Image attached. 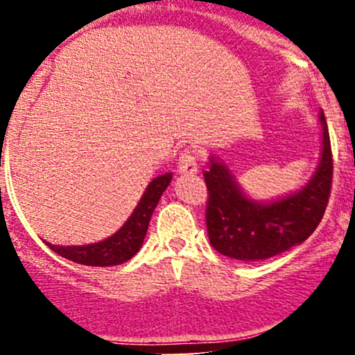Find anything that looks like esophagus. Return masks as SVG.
<instances>
[{"label": "esophagus", "instance_id": "34e87169", "mask_svg": "<svg viewBox=\"0 0 355 355\" xmlns=\"http://www.w3.org/2000/svg\"><path fill=\"white\" fill-rule=\"evenodd\" d=\"M178 172L182 175H195L198 172L197 166V158L190 150H185L178 158Z\"/></svg>", "mask_w": 355, "mask_h": 355}]
</instances>
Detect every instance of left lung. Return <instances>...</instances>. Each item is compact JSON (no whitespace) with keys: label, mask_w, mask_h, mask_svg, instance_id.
<instances>
[{"label":"left lung","mask_w":355,"mask_h":355,"mask_svg":"<svg viewBox=\"0 0 355 355\" xmlns=\"http://www.w3.org/2000/svg\"><path fill=\"white\" fill-rule=\"evenodd\" d=\"M322 153L313 177L302 190L280 200L260 203L239 189L237 180L218 158L210 157L203 172L209 202L205 222L211 247L230 259H270L312 235L327 209L332 187V150L327 121L320 112Z\"/></svg>","instance_id":"obj_1"}]
</instances>
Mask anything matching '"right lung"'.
I'll use <instances>...</instances> for the list:
<instances>
[{"label":"right lung","mask_w":355,"mask_h":355,"mask_svg":"<svg viewBox=\"0 0 355 355\" xmlns=\"http://www.w3.org/2000/svg\"><path fill=\"white\" fill-rule=\"evenodd\" d=\"M172 182V173L160 175V177L153 178L150 185L146 187L144 197L138 202L137 209L126 220L125 225L121 227L116 234L107 240H101L98 243H89V245H78V247H61L48 243L46 245L51 248L55 254L64 259L71 260V262L81 263V266H92V267H112L120 266L132 259L133 255L140 250L141 243H144L146 230H148L150 218L160 200L162 193H164L166 187Z\"/></svg>","instance_id":"right-lung-1"}]
</instances>
